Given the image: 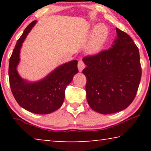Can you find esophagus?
I'll return each mask as SVG.
<instances>
[{
	"instance_id": "1",
	"label": "esophagus",
	"mask_w": 151,
	"mask_h": 151,
	"mask_svg": "<svg viewBox=\"0 0 151 151\" xmlns=\"http://www.w3.org/2000/svg\"><path fill=\"white\" fill-rule=\"evenodd\" d=\"M84 67H85V65H84L83 61L80 60L79 62H78V69H79V71H82L84 68Z\"/></svg>"
}]
</instances>
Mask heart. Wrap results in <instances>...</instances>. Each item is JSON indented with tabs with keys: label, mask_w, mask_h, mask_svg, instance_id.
<instances>
[{
	"label": "heart",
	"mask_w": 151,
	"mask_h": 151,
	"mask_svg": "<svg viewBox=\"0 0 151 151\" xmlns=\"http://www.w3.org/2000/svg\"><path fill=\"white\" fill-rule=\"evenodd\" d=\"M107 36L108 29L106 26L100 24L97 27L93 34L91 40L88 45L87 49L88 52L91 53L98 52L106 41Z\"/></svg>",
	"instance_id": "heart-1"
}]
</instances>
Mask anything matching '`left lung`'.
<instances>
[{
  "instance_id": "8db88e82",
  "label": "left lung",
  "mask_w": 151,
  "mask_h": 151,
  "mask_svg": "<svg viewBox=\"0 0 151 151\" xmlns=\"http://www.w3.org/2000/svg\"><path fill=\"white\" fill-rule=\"evenodd\" d=\"M109 49L83 58L86 93L91 108L102 114L127 109L137 94L142 76L139 52L131 37L116 29Z\"/></svg>"
}]
</instances>
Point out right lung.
<instances>
[{"instance_id":"1","label":"right lung","mask_w":151,"mask_h":151,"mask_svg":"<svg viewBox=\"0 0 151 151\" xmlns=\"http://www.w3.org/2000/svg\"><path fill=\"white\" fill-rule=\"evenodd\" d=\"M36 22L34 20L27 27L10 57L9 85L14 98L20 106L36 114H49L63 105L66 88L78 72V61L72 60L60 66L45 79L35 83L22 80L16 70L20 60V49Z\"/></svg>"}]
</instances>
